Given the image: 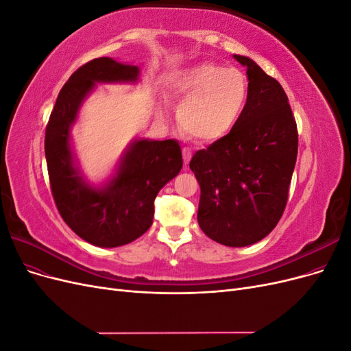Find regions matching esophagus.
Returning a JSON list of instances; mask_svg holds the SVG:
<instances>
[{
  "instance_id": "esophagus-1",
  "label": "esophagus",
  "mask_w": 351,
  "mask_h": 351,
  "mask_svg": "<svg viewBox=\"0 0 351 351\" xmlns=\"http://www.w3.org/2000/svg\"><path fill=\"white\" fill-rule=\"evenodd\" d=\"M190 158H192V151H190L189 147H183V159H184V164H186V165L189 164Z\"/></svg>"
}]
</instances>
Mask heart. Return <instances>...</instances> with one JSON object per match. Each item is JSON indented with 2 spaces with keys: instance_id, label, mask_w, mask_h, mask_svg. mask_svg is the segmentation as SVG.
Instances as JSON below:
<instances>
[{
  "instance_id": "b5f03b06",
  "label": "heart",
  "mask_w": 351,
  "mask_h": 351,
  "mask_svg": "<svg viewBox=\"0 0 351 351\" xmlns=\"http://www.w3.org/2000/svg\"><path fill=\"white\" fill-rule=\"evenodd\" d=\"M171 90L182 101L177 119L193 139L212 142L226 136L244 110L247 79L236 67L199 62L178 73Z\"/></svg>"
}]
</instances>
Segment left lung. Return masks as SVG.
I'll return each mask as SVG.
<instances>
[{"instance_id": "left-lung-1", "label": "left lung", "mask_w": 351, "mask_h": 351, "mask_svg": "<svg viewBox=\"0 0 351 351\" xmlns=\"http://www.w3.org/2000/svg\"><path fill=\"white\" fill-rule=\"evenodd\" d=\"M249 93L228 134L197 151L190 169L200 186L199 227L217 243L243 247L267 237L289 199L299 134L277 79L247 57Z\"/></svg>"}]
</instances>
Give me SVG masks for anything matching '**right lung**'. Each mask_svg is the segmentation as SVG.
<instances>
[{
  "mask_svg": "<svg viewBox=\"0 0 351 351\" xmlns=\"http://www.w3.org/2000/svg\"><path fill=\"white\" fill-rule=\"evenodd\" d=\"M136 66L101 57L83 64L62 86L45 130V156L52 197L61 218L79 237L99 247L132 243L149 230L154 202L183 167L182 147L173 141H136L119 173L102 189L83 182L73 165L70 127L84 97L98 82H134Z\"/></svg>",
  "mask_w": 351,
  "mask_h": 351,
  "instance_id": "1",
  "label": "right lung"
}]
</instances>
